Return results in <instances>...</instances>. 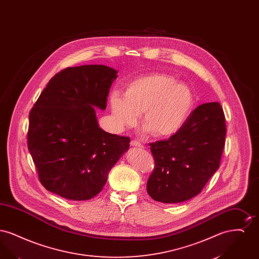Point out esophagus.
Wrapping results in <instances>:
<instances>
[{"instance_id": "34e87169", "label": "esophagus", "mask_w": 259, "mask_h": 259, "mask_svg": "<svg viewBox=\"0 0 259 259\" xmlns=\"http://www.w3.org/2000/svg\"><path fill=\"white\" fill-rule=\"evenodd\" d=\"M130 145L132 146V147H136V148H144V146L140 143V142H138V141H136V140H133V141H131V143H130Z\"/></svg>"}]
</instances>
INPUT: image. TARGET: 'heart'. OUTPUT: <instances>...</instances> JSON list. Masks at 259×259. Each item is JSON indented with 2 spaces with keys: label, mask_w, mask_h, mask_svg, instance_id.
Instances as JSON below:
<instances>
[{
  "label": "heart",
  "mask_w": 259,
  "mask_h": 259,
  "mask_svg": "<svg viewBox=\"0 0 259 259\" xmlns=\"http://www.w3.org/2000/svg\"><path fill=\"white\" fill-rule=\"evenodd\" d=\"M194 107L191 89L172 76L151 74L130 81L125 96L111 95L112 119L118 129L134 126L143 112V125L156 137L176 134L186 122Z\"/></svg>",
  "instance_id": "obj_1"
}]
</instances>
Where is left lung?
I'll return each instance as SVG.
<instances>
[{"mask_svg":"<svg viewBox=\"0 0 259 259\" xmlns=\"http://www.w3.org/2000/svg\"><path fill=\"white\" fill-rule=\"evenodd\" d=\"M226 125L218 102L198 106L168 140L149 144L154 169L148 195L162 203H181L198 195L220 167Z\"/></svg>","mask_w":259,"mask_h":259,"instance_id":"8db88e82","label":"left lung"}]
</instances>
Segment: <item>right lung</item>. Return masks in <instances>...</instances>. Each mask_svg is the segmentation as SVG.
I'll return each instance as SVG.
<instances>
[{
  "label": "right lung",
  "instance_id": "right-lung-1",
  "mask_svg": "<svg viewBox=\"0 0 259 259\" xmlns=\"http://www.w3.org/2000/svg\"><path fill=\"white\" fill-rule=\"evenodd\" d=\"M117 71L104 65L67 68L55 74L29 114L28 149L40 184L50 192L82 201L102 191L130 138L99 127Z\"/></svg>",
  "mask_w": 259,
  "mask_h": 259
}]
</instances>
